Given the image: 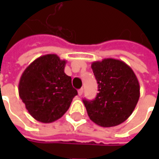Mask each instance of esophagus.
Wrapping results in <instances>:
<instances>
[{
  "label": "esophagus",
  "mask_w": 159,
  "mask_h": 159,
  "mask_svg": "<svg viewBox=\"0 0 159 159\" xmlns=\"http://www.w3.org/2000/svg\"><path fill=\"white\" fill-rule=\"evenodd\" d=\"M83 89H80L78 90V95L81 96V95H83Z\"/></svg>",
  "instance_id": "esophagus-1"
}]
</instances>
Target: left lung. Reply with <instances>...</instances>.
<instances>
[{"label":"left lung","mask_w":159,"mask_h":159,"mask_svg":"<svg viewBox=\"0 0 159 159\" xmlns=\"http://www.w3.org/2000/svg\"><path fill=\"white\" fill-rule=\"evenodd\" d=\"M98 83L93 100H83L89 117L99 126L119 125L129 118L140 98V84L133 70L115 59L92 63Z\"/></svg>","instance_id":"obj_1"}]
</instances>
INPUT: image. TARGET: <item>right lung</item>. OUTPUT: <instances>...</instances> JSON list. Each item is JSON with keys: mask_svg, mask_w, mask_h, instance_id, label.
<instances>
[{"mask_svg": "<svg viewBox=\"0 0 159 159\" xmlns=\"http://www.w3.org/2000/svg\"><path fill=\"white\" fill-rule=\"evenodd\" d=\"M66 64L56 54H46L35 59L20 77L19 97L29 113L41 123L60 118L77 94L71 77L65 73Z\"/></svg>", "mask_w": 159, "mask_h": 159, "instance_id": "add662e5", "label": "right lung"}]
</instances>
